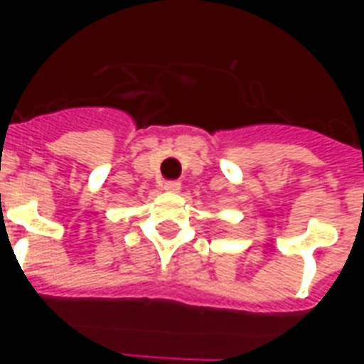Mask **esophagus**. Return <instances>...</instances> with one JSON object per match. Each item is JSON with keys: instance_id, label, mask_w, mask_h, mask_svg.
Returning <instances> with one entry per match:
<instances>
[{"instance_id": "1", "label": "esophagus", "mask_w": 364, "mask_h": 364, "mask_svg": "<svg viewBox=\"0 0 364 364\" xmlns=\"http://www.w3.org/2000/svg\"><path fill=\"white\" fill-rule=\"evenodd\" d=\"M164 188L168 193H179L181 191V183L179 181H166Z\"/></svg>"}]
</instances>
